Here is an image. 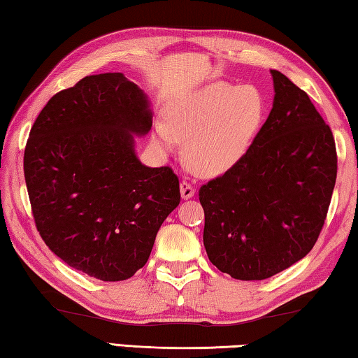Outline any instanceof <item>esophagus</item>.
Instances as JSON below:
<instances>
[{
    "label": "esophagus",
    "instance_id": "34e87169",
    "mask_svg": "<svg viewBox=\"0 0 358 358\" xmlns=\"http://www.w3.org/2000/svg\"><path fill=\"white\" fill-rule=\"evenodd\" d=\"M180 192H181V197H183V199H191L194 194H196V189H194V186L189 183V181L183 180L180 183Z\"/></svg>",
    "mask_w": 358,
    "mask_h": 358
}]
</instances>
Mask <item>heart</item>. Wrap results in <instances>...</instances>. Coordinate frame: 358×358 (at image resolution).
I'll return each instance as SVG.
<instances>
[{"label":"heart","mask_w":358,"mask_h":358,"mask_svg":"<svg viewBox=\"0 0 358 358\" xmlns=\"http://www.w3.org/2000/svg\"><path fill=\"white\" fill-rule=\"evenodd\" d=\"M264 118V99L252 85L213 82L169 102L166 123L156 124V142L171 151L185 141L187 167L217 177L243 159Z\"/></svg>","instance_id":"heart-1"}]
</instances>
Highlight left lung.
<instances>
[{"label":"left lung","mask_w":358,"mask_h":358,"mask_svg":"<svg viewBox=\"0 0 358 358\" xmlns=\"http://www.w3.org/2000/svg\"><path fill=\"white\" fill-rule=\"evenodd\" d=\"M273 108L237 166L199 191L210 262L235 280H266L299 262L322 230L336 181L329 124L280 71Z\"/></svg>","instance_id":"obj_1"}]
</instances>
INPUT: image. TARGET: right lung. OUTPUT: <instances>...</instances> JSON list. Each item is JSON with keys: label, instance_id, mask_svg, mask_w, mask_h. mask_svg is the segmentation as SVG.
I'll return each instance as SVG.
<instances>
[{"label": "right lung", "instance_id": "obj_1", "mask_svg": "<svg viewBox=\"0 0 358 358\" xmlns=\"http://www.w3.org/2000/svg\"><path fill=\"white\" fill-rule=\"evenodd\" d=\"M153 124L150 101L121 72L88 76L36 118L23 156L36 227L48 250L101 281L147 264L161 224L178 207L171 167H147L134 136Z\"/></svg>", "mask_w": 358, "mask_h": 358}]
</instances>
